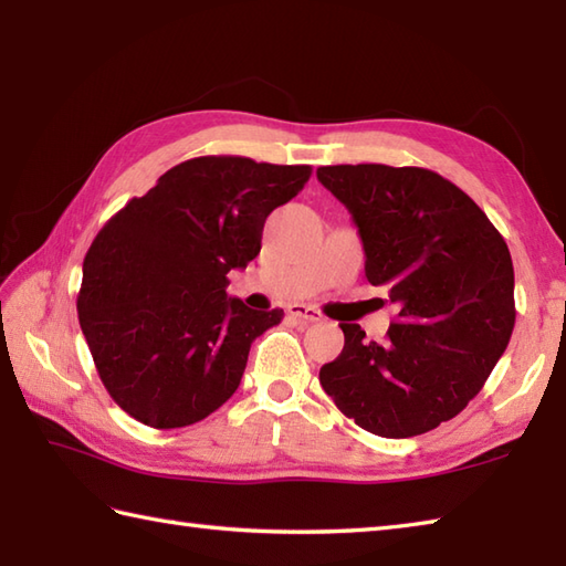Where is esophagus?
I'll return each instance as SVG.
<instances>
[{"instance_id": "esophagus-1", "label": "esophagus", "mask_w": 566, "mask_h": 566, "mask_svg": "<svg viewBox=\"0 0 566 566\" xmlns=\"http://www.w3.org/2000/svg\"><path fill=\"white\" fill-rule=\"evenodd\" d=\"M290 316L304 321V323H318L323 318L321 311H316L314 306H304V304H292L290 306Z\"/></svg>"}]
</instances>
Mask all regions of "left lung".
Returning <instances> with one entry per match:
<instances>
[{"mask_svg":"<svg viewBox=\"0 0 566 566\" xmlns=\"http://www.w3.org/2000/svg\"><path fill=\"white\" fill-rule=\"evenodd\" d=\"M318 182L353 213L369 284L399 306L387 343L340 323L343 353L321 367L340 411L381 438H413L482 391L515 326L513 262L486 213L426 167L328 165Z\"/></svg>","mask_w":566,"mask_h":566,"instance_id":"obj_1","label":"left lung"}]
</instances>
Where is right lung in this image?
<instances>
[{
  "mask_svg": "<svg viewBox=\"0 0 566 566\" xmlns=\"http://www.w3.org/2000/svg\"><path fill=\"white\" fill-rule=\"evenodd\" d=\"M308 165L203 155L167 170L104 223L84 255L77 316L112 399L150 428H185L235 394L252 340L284 318L228 298L264 219Z\"/></svg>",
  "mask_w": 566,
  "mask_h": 566,
  "instance_id": "1",
  "label": "right lung"
}]
</instances>
